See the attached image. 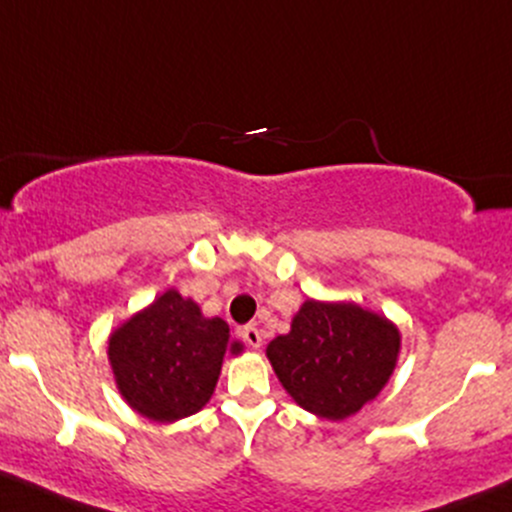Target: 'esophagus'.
I'll list each match as a JSON object with an SVG mask.
<instances>
[{"instance_id": "34e87169", "label": "esophagus", "mask_w": 512, "mask_h": 512, "mask_svg": "<svg viewBox=\"0 0 512 512\" xmlns=\"http://www.w3.org/2000/svg\"><path fill=\"white\" fill-rule=\"evenodd\" d=\"M240 336H242V341H245L250 348H260L262 346V333H260V328H257V326H252V324L242 326Z\"/></svg>"}]
</instances>
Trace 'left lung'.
<instances>
[{"instance_id":"8db88e82","label":"left lung","mask_w":512,"mask_h":512,"mask_svg":"<svg viewBox=\"0 0 512 512\" xmlns=\"http://www.w3.org/2000/svg\"><path fill=\"white\" fill-rule=\"evenodd\" d=\"M400 353V331L353 301L306 299L292 331L267 346L274 373L299 407L346 419L375 400Z\"/></svg>"}]
</instances>
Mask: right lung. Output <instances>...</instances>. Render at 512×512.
<instances>
[{"label": "right lung", "mask_w": 512, "mask_h": 512, "mask_svg": "<svg viewBox=\"0 0 512 512\" xmlns=\"http://www.w3.org/2000/svg\"><path fill=\"white\" fill-rule=\"evenodd\" d=\"M223 319H206L176 289L161 294L110 336L112 373L120 395L142 417L176 422L211 400L225 353L238 355Z\"/></svg>", "instance_id": "1"}]
</instances>
